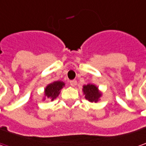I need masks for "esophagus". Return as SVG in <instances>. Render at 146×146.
Listing matches in <instances>:
<instances>
[{
  "instance_id": "obj_1",
  "label": "esophagus",
  "mask_w": 146,
  "mask_h": 146,
  "mask_svg": "<svg viewBox=\"0 0 146 146\" xmlns=\"http://www.w3.org/2000/svg\"><path fill=\"white\" fill-rule=\"evenodd\" d=\"M70 84L71 86H73V87H75L76 84H77V81H76V80H70Z\"/></svg>"
}]
</instances>
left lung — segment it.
<instances>
[{
	"mask_svg": "<svg viewBox=\"0 0 146 146\" xmlns=\"http://www.w3.org/2000/svg\"><path fill=\"white\" fill-rule=\"evenodd\" d=\"M83 91L85 94V98L91 102H97L98 98L101 97V93H99L98 88L93 84L84 85Z\"/></svg>",
	"mask_w": 146,
	"mask_h": 146,
	"instance_id": "obj_1",
	"label": "left lung"
}]
</instances>
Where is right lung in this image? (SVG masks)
Instances as JSON below:
<instances>
[{"label": "right lung", "mask_w": 146, "mask_h": 146, "mask_svg": "<svg viewBox=\"0 0 146 146\" xmlns=\"http://www.w3.org/2000/svg\"><path fill=\"white\" fill-rule=\"evenodd\" d=\"M62 86H64V83L62 81H55L48 84L44 91L45 96L51 99V101H53L58 96L60 90L62 88Z\"/></svg>", "instance_id": "1"}]
</instances>
